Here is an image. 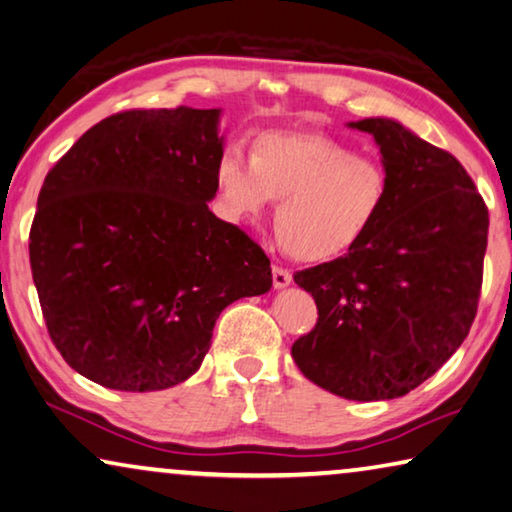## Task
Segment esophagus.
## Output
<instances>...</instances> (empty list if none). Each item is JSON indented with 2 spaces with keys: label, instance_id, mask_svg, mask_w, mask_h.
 I'll return each mask as SVG.
<instances>
[{
  "label": "esophagus",
  "instance_id": "obj_1",
  "mask_svg": "<svg viewBox=\"0 0 512 512\" xmlns=\"http://www.w3.org/2000/svg\"><path fill=\"white\" fill-rule=\"evenodd\" d=\"M291 285V273L282 266H273V287L275 289H285Z\"/></svg>",
  "mask_w": 512,
  "mask_h": 512
}]
</instances>
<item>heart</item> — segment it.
Instances as JSON below:
<instances>
[{
    "instance_id": "heart-1",
    "label": "heart",
    "mask_w": 512,
    "mask_h": 512,
    "mask_svg": "<svg viewBox=\"0 0 512 512\" xmlns=\"http://www.w3.org/2000/svg\"><path fill=\"white\" fill-rule=\"evenodd\" d=\"M221 212L248 221L271 200L275 230L289 255L332 262L369 237L389 200L378 159L326 134H262L253 154L232 143L216 164Z\"/></svg>"
}]
</instances>
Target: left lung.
I'll return each mask as SVG.
<instances>
[{
  "label": "left lung",
  "instance_id": "1",
  "mask_svg": "<svg viewBox=\"0 0 512 512\" xmlns=\"http://www.w3.org/2000/svg\"><path fill=\"white\" fill-rule=\"evenodd\" d=\"M348 127L376 139L389 200L358 248L294 273L319 319L291 358L314 385L344 399H399L431 378L472 328L488 207L453 154L396 120Z\"/></svg>",
  "mask_w": 512,
  "mask_h": 512
}]
</instances>
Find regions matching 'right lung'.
<instances>
[{
    "label": "right lung",
    "mask_w": 512,
    "mask_h": 512,
    "mask_svg": "<svg viewBox=\"0 0 512 512\" xmlns=\"http://www.w3.org/2000/svg\"><path fill=\"white\" fill-rule=\"evenodd\" d=\"M221 109H132L88 129L38 193L29 262L72 369L154 392L200 369L227 305L271 289L264 250L209 212Z\"/></svg>",
    "instance_id": "obj_1"
}]
</instances>
